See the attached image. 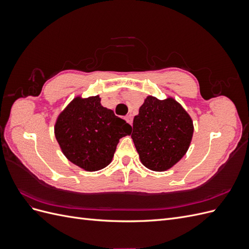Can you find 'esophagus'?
Masks as SVG:
<instances>
[{
	"label": "esophagus",
	"instance_id": "obj_1",
	"mask_svg": "<svg viewBox=\"0 0 249 249\" xmlns=\"http://www.w3.org/2000/svg\"><path fill=\"white\" fill-rule=\"evenodd\" d=\"M124 119L126 120V123H129L130 124H132V123H133V118H132V115H126V116L124 117Z\"/></svg>",
	"mask_w": 249,
	"mask_h": 249
}]
</instances>
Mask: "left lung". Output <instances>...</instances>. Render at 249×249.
<instances>
[{
	"label": "left lung",
	"mask_w": 249,
	"mask_h": 249,
	"mask_svg": "<svg viewBox=\"0 0 249 249\" xmlns=\"http://www.w3.org/2000/svg\"><path fill=\"white\" fill-rule=\"evenodd\" d=\"M193 130L190 115L175 99L149 95L134 117L132 139L146 168L165 171L185 156Z\"/></svg>",
	"instance_id": "left-lung-1"
}]
</instances>
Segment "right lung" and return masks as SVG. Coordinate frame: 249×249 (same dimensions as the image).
Returning <instances> with one entry per match:
<instances>
[{
	"label": "right lung",
	"instance_id": "add662e5",
	"mask_svg": "<svg viewBox=\"0 0 249 249\" xmlns=\"http://www.w3.org/2000/svg\"><path fill=\"white\" fill-rule=\"evenodd\" d=\"M131 133L132 126L103 107L99 95L77 96L60 113L55 124V136L62 153L86 171L108 166L119 139Z\"/></svg>",
	"mask_w": 249,
	"mask_h": 249
}]
</instances>
